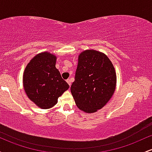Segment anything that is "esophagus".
I'll return each mask as SVG.
<instances>
[{
	"label": "esophagus",
	"instance_id": "34e87169",
	"mask_svg": "<svg viewBox=\"0 0 152 152\" xmlns=\"http://www.w3.org/2000/svg\"><path fill=\"white\" fill-rule=\"evenodd\" d=\"M66 81H67V83H69V86H71V78H68V79L66 80Z\"/></svg>",
	"mask_w": 152,
	"mask_h": 152
}]
</instances>
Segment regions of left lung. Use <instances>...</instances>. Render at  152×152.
Returning a JSON list of instances; mask_svg holds the SVG:
<instances>
[{
  "mask_svg": "<svg viewBox=\"0 0 152 152\" xmlns=\"http://www.w3.org/2000/svg\"><path fill=\"white\" fill-rule=\"evenodd\" d=\"M116 83L114 67L105 54L94 50L80 54L75 81L71 86L78 109L86 113L102 109L114 94Z\"/></svg>",
  "mask_w": 152,
  "mask_h": 152,
  "instance_id": "1",
  "label": "left lung"
}]
</instances>
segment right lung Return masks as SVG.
Instances as JSON below:
<instances>
[{"label":"right lung","mask_w":152,"mask_h":152,"mask_svg":"<svg viewBox=\"0 0 152 152\" xmlns=\"http://www.w3.org/2000/svg\"><path fill=\"white\" fill-rule=\"evenodd\" d=\"M56 57L44 52L31 60L23 73V82L28 97L38 107L51 108L58 98L69 88L56 68Z\"/></svg>","instance_id":"1"}]
</instances>
